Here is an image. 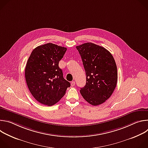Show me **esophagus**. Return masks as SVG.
Instances as JSON below:
<instances>
[{
  "instance_id": "obj_1",
  "label": "esophagus",
  "mask_w": 148,
  "mask_h": 148,
  "mask_svg": "<svg viewBox=\"0 0 148 148\" xmlns=\"http://www.w3.org/2000/svg\"><path fill=\"white\" fill-rule=\"evenodd\" d=\"M75 81H72V82H71V87H74V86H75Z\"/></svg>"
}]
</instances>
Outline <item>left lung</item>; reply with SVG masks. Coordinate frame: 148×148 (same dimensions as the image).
<instances>
[{"label": "left lung", "instance_id": "1", "mask_svg": "<svg viewBox=\"0 0 148 148\" xmlns=\"http://www.w3.org/2000/svg\"><path fill=\"white\" fill-rule=\"evenodd\" d=\"M86 74V84L80 93L89 103L97 106L107 100L117 83V67L111 53L102 46L86 43L76 46Z\"/></svg>", "mask_w": 148, "mask_h": 148}]
</instances>
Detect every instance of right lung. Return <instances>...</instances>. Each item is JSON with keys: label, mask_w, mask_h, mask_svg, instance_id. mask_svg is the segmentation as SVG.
<instances>
[{"label": "right lung", "mask_w": 148, "mask_h": 148, "mask_svg": "<svg viewBox=\"0 0 148 148\" xmlns=\"http://www.w3.org/2000/svg\"><path fill=\"white\" fill-rule=\"evenodd\" d=\"M67 48L47 43L35 48L25 68L27 87L40 103L51 106L64 95L70 83L63 77L58 67Z\"/></svg>", "instance_id": "1"}]
</instances>
